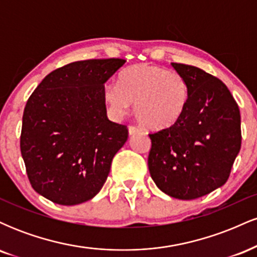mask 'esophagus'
I'll return each mask as SVG.
<instances>
[{
	"label": "esophagus",
	"instance_id": "34e87169",
	"mask_svg": "<svg viewBox=\"0 0 257 257\" xmlns=\"http://www.w3.org/2000/svg\"><path fill=\"white\" fill-rule=\"evenodd\" d=\"M141 131L140 129L138 128V126H134V125H129V128H128V133H129V135H135V134H138V133H140Z\"/></svg>",
	"mask_w": 257,
	"mask_h": 257
}]
</instances>
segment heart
<instances>
[{
	"mask_svg": "<svg viewBox=\"0 0 257 257\" xmlns=\"http://www.w3.org/2000/svg\"><path fill=\"white\" fill-rule=\"evenodd\" d=\"M188 84L179 72L152 64L128 67L118 85L104 88V100L112 113L123 117L135 102V114L150 129H167L179 122L188 101Z\"/></svg>",
	"mask_w": 257,
	"mask_h": 257,
	"instance_id": "obj_1",
	"label": "heart"
}]
</instances>
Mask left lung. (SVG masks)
Returning a JSON list of instances; mask_svg holds the SVG:
<instances>
[{
	"label": "left lung",
	"mask_w": 257,
	"mask_h": 257,
	"mask_svg": "<svg viewBox=\"0 0 257 257\" xmlns=\"http://www.w3.org/2000/svg\"><path fill=\"white\" fill-rule=\"evenodd\" d=\"M172 66L190 95L176 124L149 134V170L162 192L191 200L226 184L240 150V113L219 78L191 65Z\"/></svg>",
	"instance_id": "1"
}]
</instances>
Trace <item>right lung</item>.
<instances>
[{
	"mask_svg": "<svg viewBox=\"0 0 257 257\" xmlns=\"http://www.w3.org/2000/svg\"><path fill=\"white\" fill-rule=\"evenodd\" d=\"M124 59H90L47 75L26 102L20 151L37 193L60 205L96 196L128 139L106 114L105 83Z\"/></svg>",
	"mask_w": 257,
	"mask_h": 257,
	"instance_id": "right-lung-1",
	"label": "right lung"
}]
</instances>
